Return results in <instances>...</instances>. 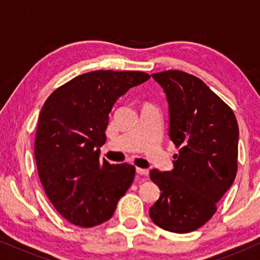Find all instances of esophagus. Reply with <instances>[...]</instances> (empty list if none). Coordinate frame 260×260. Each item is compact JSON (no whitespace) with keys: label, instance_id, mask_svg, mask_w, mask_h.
Listing matches in <instances>:
<instances>
[{"label":"esophagus","instance_id":"esophagus-1","mask_svg":"<svg viewBox=\"0 0 260 260\" xmlns=\"http://www.w3.org/2000/svg\"><path fill=\"white\" fill-rule=\"evenodd\" d=\"M136 173L138 174V175H144L147 176L149 174V170L148 169H143V168H137L136 169Z\"/></svg>","mask_w":260,"mask_h":260}]
</instances>
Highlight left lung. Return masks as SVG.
Wrapping results in <instances>:
<instances>
[{"label":"left lung","instance_id":"1","mask_svg":"<svg viewBox=\"0 0 260 260\" xmlns=\"http://www.w3.org/2000/svg\"><path fill=\"white\" fill-rule=\"evenodd\" d=\"M151 77L167 94L169 136L179 155L172 172L150 170L161 195L149 215L163 230L188 233L214 215L236 179L239 127L232 109L198 77L177 70Z\"/></svg>","mask_w":260,"mask_h":260}]
</instances>
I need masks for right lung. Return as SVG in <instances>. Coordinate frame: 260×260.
I'll list each match as a JSON object with an SVG mask.
<instances>
[{"mask_svg": "<svg viewBox=\"0 0 260 260\" xmlns=\"http://www.w3.org/2000/svg\"><path fill=\"white\" fill-rule=\"evenodd\" d=\"M149 78L141 71H92L46 99L35 135L38 174L49 201L73 225L109 220L133 183L135 167L99 161V147L117 99Z\"/></svg>", "mask_w": 260, "mask_h": 260, "instance_id": "obj_1", "label": "right lung"}]
</instances>
